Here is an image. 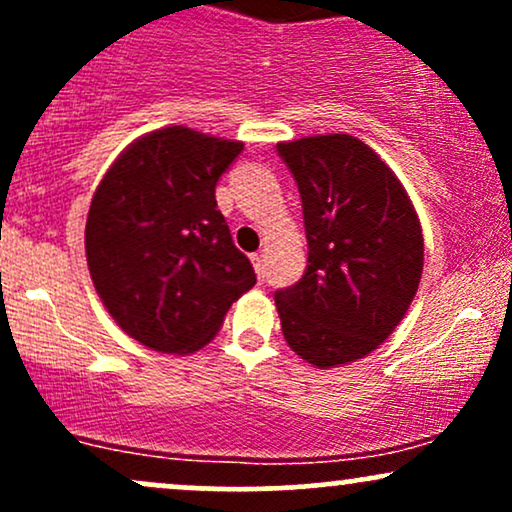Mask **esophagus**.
<instances>
[{
  "label": "esophagus",
  "mask_w": 512,
  "mask_h": 512,
  "mask_svg": "<svg viewBox=\"0 0 512 512\" xmlns=\"http://www.w3.org/2000/svg\"><path fill=\"white\" fill-rule=\"evenodd\" d=\"M252 260V267H255V272L260 279H264V255H260V252H255V255H250Z\"/></svg>",
  "instance_id": "esophagus-1"
}]
</instances>
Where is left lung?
I'll return each mask as SVG.
<instances>
[{
    "label": "left lung",
    "instance_id": "1",
    "mask_svg": "<svg viewBox=\"0 0 512 512\" xmlns=\"http://www.w3.org/2000/svg\"><path fill=\"white\" fill-rule=\"evenodd\" d=\"M303 202L308 267L274 293L281 332L303 361L332 368L390 337L414 301L424 236L387 163L351 134L276 144Z\"/></svg>",
    "mask_w": 512,
    "mask_h": 512
}]
</instances>
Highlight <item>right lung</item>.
<instances>
[{"mask_svg":"<svg viewBox=\"0 0 512 512\" xmlns=\"http://www.w3.org/2000/svg\"><path fill=\"white\" fill-rule=\"evenodd\" d=\"M243 142L187 127L137 139L108 168L86 219V260L108 313L161 354H192L255 286L216 207Z\"/></svg>","mask_w":512,"mask_h":512,"instance_id":"obj_1","label":"right lung"}]
</instances>
